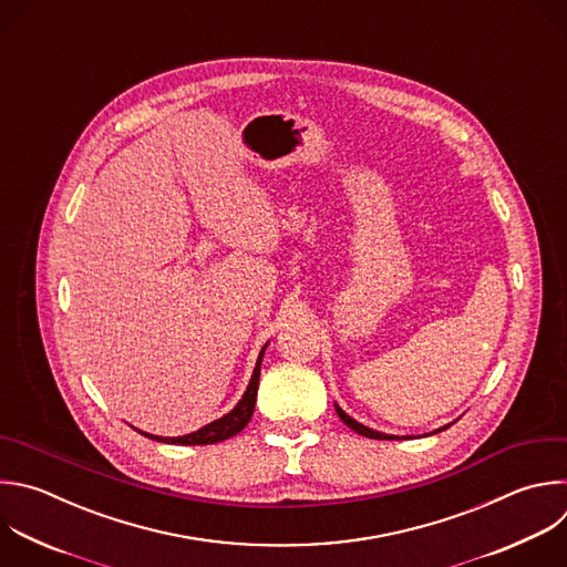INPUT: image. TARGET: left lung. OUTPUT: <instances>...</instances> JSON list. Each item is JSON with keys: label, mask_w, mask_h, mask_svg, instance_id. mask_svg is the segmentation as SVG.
Instances as JSON below:
<instances>
[{"label": "left lung", "mask_w": 567, "mask_h": 567, "mask_svg": "<svg viewBox=\"0 0 567 567\" xmlns=\"http://www.w3.org/2000/svg\"><path fill=\"white\" fill-rule=\"evenodd\" d=\"M336 414L340 416V421L347 425V427H351L355 434H360V436H367V439H375V441H396L399 436H392V434H383V432H375V430H371V427H364L362 423H358V421H353L349 414H344L338 405H336ZM450 425H445V427H441V430H436L434 434H439V432H443V430H447Z\"/></svg>", "instance_id": "1"}]
</instances>
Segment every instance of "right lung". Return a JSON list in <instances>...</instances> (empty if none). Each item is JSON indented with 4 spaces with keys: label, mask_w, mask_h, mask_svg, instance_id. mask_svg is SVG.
<instances>
[{
    "label": "right lung",
    "mask_w": 567,
    "mask_h": 567,
    "mask_svg": "<svg viewBox=\"0 0 567 567\" xmlns=\"http://www.w3.org/2000/svg\"><path fill=\"white\" fill-rule=\"evenodd\" d=\"M265 349L267 344L262 347L260 355H258V362H256V369L251 373V381H249V388L247 392L243 394L240 403L229 412L225 414L223 419L200 427L198 432H192L186 436H175V439H164V436H153V434H146V432H140L142 436L146 439H153L157 443H171V445H214V443H220V441H227L236 434H240L247 423L251 421L254 416V408H256V396H258V383H260V364H262V355H265Z\"/></svg>",
    "instance_id": "add662e5"
}]
</instances>
